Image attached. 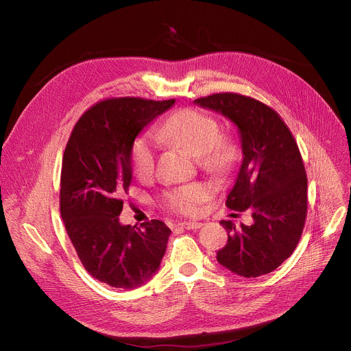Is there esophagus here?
Wrapping results in <instances>:
<instances>
[{
    "instance_id": "34e87169",
    "label": "esophagus",
    "mask_w": 351,
    "mask_h": 351,
    "mask_svg": "<svg viewBox=\"0 0 351 351\" xmlns=\"http://www.w3.org/2000/svg\"><path fill=\"white\" fill-rule=\"evenodd\" d=\"M178 226L186 229V230H196V229L202 228V223H199V222H183V223H179Z\"/></svg>"
}]
</instances>
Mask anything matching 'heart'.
Instances as JSON below:
<instances>
[{
  "label": "heart",
  "instance_id": "b5f03b06",
  "mask_svg": "<svg viewBox=\"0 0 351 351\" xmlns=\"http://www.w3.org/2000/svg\"><path fill=\"white\" fill-rule=\"evenodd\" d=\"M158 135L186 149L199 158L200 165L216 175H225L237 160L239 151L232 139L220 136L217 121L199 109H182L158 126ZM158 142L154 135H139L131 149V168L139 179L149 178L155 171ZM209 186L191 183L165 195V205L169 210L193 216L200 205L210 197Z\"/></svg>",
  "mask_w": 351,
  "mask_h": 351
}]
</instances>
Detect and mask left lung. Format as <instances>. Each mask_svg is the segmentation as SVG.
Instances as JSON below:
<instances>
[{
    "label": "left lung",
    "instance_id": "1",
    "mask_svg": "<svg viewBox=\"0 0 351 351\" xmlns=\"http://www.w3.org/2000/svg\"><path fill=\"white\" fill-rule=\"evenodd\" d=\"M195 104L229 118L239 129L243 162L228 195L232 210H250L253 225L222 220L228 243L217 262L243 278L278 269L296 249L307 216V176L299 146L276 110L254 98L219 92Z\"/></svg>",
    "mask_w": 351,
    "mask_h": 351
}]
</instances>
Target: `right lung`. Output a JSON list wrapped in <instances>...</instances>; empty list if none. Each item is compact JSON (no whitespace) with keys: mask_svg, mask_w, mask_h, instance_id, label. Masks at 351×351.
<instances>
[{"mask_svg":"<svg viewBox=\"0 0 351 351\" xmlns=\"http://www.w3.org/2000/svg\"><path fill=\"white\" fill-rule=\"evenodd\" d=\"M175 104L135 97L92 105L73 126L61 169L60 209L86 271L102 283L131 290L159 269L171 229L152 219L121 225V196L132 180L131 149L142 129Z\"/></svg>","mask_w":351,"mask_h":351,"instance_id":"right-lung-1","label":"right lung"}]
</instances>
